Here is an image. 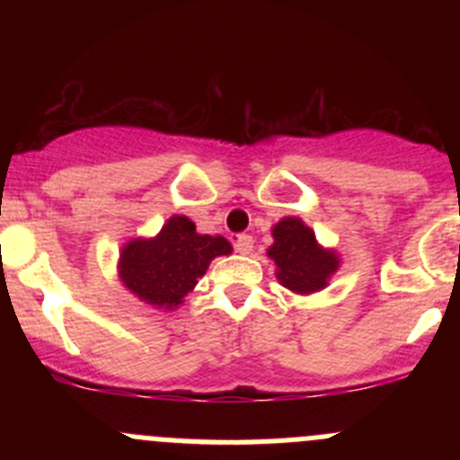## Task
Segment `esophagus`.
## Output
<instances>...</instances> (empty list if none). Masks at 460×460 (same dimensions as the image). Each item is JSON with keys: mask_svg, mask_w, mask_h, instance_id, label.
<instances>
[{"mask_svg": "<svg viewBox=\"0 0 460 460\" xmlns=\"http://www.w3.org/2000/svg\"><path fill=\"white\" fill-rule=\"evenodd\" d=\"M234 247H235V252L243 253V256H247V253L253 252V238L249 234H240L238 238H235Z\"/></svg>", "mask_w": 460, "mask_h": 460, "instance_id": "1", "label": "esophagus"}]
</instances>
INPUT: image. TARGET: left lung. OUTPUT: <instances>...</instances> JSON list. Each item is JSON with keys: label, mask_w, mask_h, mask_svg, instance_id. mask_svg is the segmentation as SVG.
I'll return each mask as SVG.
<instances>
[{"label": "left lung", "mask_w": 460, "mask_h": 460, "mask_svg": "<svg viewBox=\"0 0 460 460\" xmlns=\"http://www.w3.org/2000/svg\"><path fill=\"white\" fill-rule=\"evenodd\" d=\"M269 256L276 260L282 285L296 294L323 289L327 278L338 269V258L318 247L314 231L298 217H285L273 226Z\"/></svg>", "instance_id": "1"}]
</instances>
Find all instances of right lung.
<instances>
[{
	"mask_svg": "<svg viewBox=\"0 0 460 460\" xmlns=\"http://www.w3.org/2000/svg\"><path fill=\"white\" fill-rule=\"evenodd\" d=\"M231 253L220 235H200L189 217L173 216L153 240H133L119 256L127 289L155 307H178L216 256Z\"/></svg>",
	"mask_w": 460,
	"mask_h": 460,
	"instance_id": "obj_1",
	"label": "right lung"
}]
</instances>
